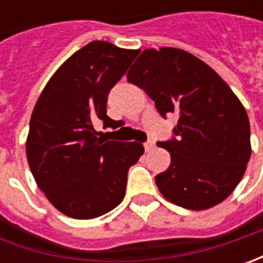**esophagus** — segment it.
I'll use <instances>...</instances> for the list:
<instances>
[{
    "label": "esophagus",
    "mask_w": 263,
    "mask_h": 263,
    "mask_svg": "<svg viewBox=\"0 0 263 263\" xmlns=\"http://www.w3.org/2000/svg\"><path fill=\"white\" fill-rule=\"evenodd\" d=\"M143 146H145V151H146V152H149V151H152V149H154L155 143H154L152 140H147V142H145V143H143Z\"/></svg>",
    "instance_id": "34e87169"
}]
</instances>
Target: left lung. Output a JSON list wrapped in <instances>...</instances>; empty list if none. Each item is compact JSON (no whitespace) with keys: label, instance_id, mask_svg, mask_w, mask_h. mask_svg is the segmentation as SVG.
Returning <instances> with one entry per match:
<instances>
[{"label":"left lung","instance_id":"obj_1","mask_svg":"<svg viewBox=\"0 0 263 263\" xmlns=\"http://www.w3.org/2000/svg\"><path fill=\"white\" fill-rule=\"evenodd\" d=\"M127 80L146 92L161 116H180L174 137L157 143L171 155L170 167L155 177L162 196L193 211L227 199L252 154L248 112L227 83L177 48L145 49Z\"/></svg>","mask_w":263,"mask_h":263}]
</instances>
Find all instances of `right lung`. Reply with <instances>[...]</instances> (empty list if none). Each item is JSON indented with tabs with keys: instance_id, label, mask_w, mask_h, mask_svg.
<instances>
[{
	"instance_id": "right-lung-1",
	"label": "right lung",
	"mask_w": 263,
	"mask_h": 263,
	"mask_svg": "<svg viewBox=\"0 0 263 263\" xmlns=\"http://www.w3.org/2000/svg\"><path fill=\"white\" fill-rule=\"evenodd\" d=\"M139 49L93 41L54 73L30 117L26 154L36 184L64 215L92 219L124 199L128 168L143 155L137 142L102 140L93 123L106 116L111 87L124 76Z\"/></svg>"
}]
</instances>
